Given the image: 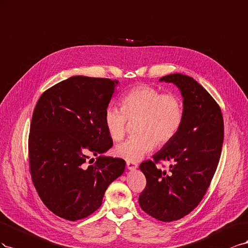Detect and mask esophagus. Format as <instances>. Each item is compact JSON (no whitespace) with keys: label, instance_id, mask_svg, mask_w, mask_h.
Masks as SVG:
<instances>
[{"label":"esophagus","instance_id":"obj_1","mask_svg":"<svg viewBox=\"0 0 248 248\" xmlns=\"http://www.w3.org/2000/svg\"><path fill=\"white\" fill-rule=\"evenodd\" d=\"M126 167H128L129 170H135V169L138 167V164L136 163V162L128 161L126 162Z\"/></svg>","mask_w":248,"mask_h":248}]
</instances>
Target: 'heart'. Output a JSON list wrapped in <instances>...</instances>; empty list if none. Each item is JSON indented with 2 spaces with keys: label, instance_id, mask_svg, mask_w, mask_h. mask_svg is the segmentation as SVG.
Segmentation results:
<instances>
[{
  "label": "heart",
  "instance_id": "1",
  "mask_svg": "<svg viewBox=\"0 0 248 248\" xmlns=\"http://www.w3.org/2000/svg\"><path fill=\"white\" fill-rule=\"evenodd\" d=\"M120 108L109 106L104 113V124L112 140H122L126 119L137 120V137L116 146L118 157L139 161L157 145H165L175 137L183 123V104L173 93L162 94L146 85L131 89L120 98Z\"/></svg>",
  "mask_w": 248,
  "mask_h": 248
}]
</instances>
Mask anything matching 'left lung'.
<instances>
[{
    "label": "left lung",
    "instance_id": "left-lung-1",
    "mask_svg": "<svg viewBox=\"0 0 248 248\" xmlns=\"http://www.w3.org/2000/svg\"><path fill=\"white\" fill-rule=\"evenodd\" d=\"M159 81L172 83L183 96V123L175 137L139 168L146 187L139 195L145 213L161 221H173L189 214L202 200L220 159L223 118L219 106L193 78L170 74ZM169 160L170 172L154 165Z\"/></svg>",
    "mask_w": 248,
    "mask_h": 248
}]
</instances>
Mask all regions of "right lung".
Returning a JSON list of instances; mask_svg holds the SVG:
<instances>
[{"label":"right lung","instance_id":"right-lung-1","mask_svg":"<svg viewBox=\"0 0 248 248\" xmlns=\"http://www.w3.org/2000/svg\"><path fill=\"white\" fill-rule=\"evenodd\" d=\"M118 81L74 76L41 94L29 135L30 172L44 203L70 221L101 207L105 191L125 161L104 155L113 145L104 113ZM90 154L97 157L87 164ZM93 160V159H91Z\"/></svg>","mask_w":248,"mask_h":248}]
</instances>
